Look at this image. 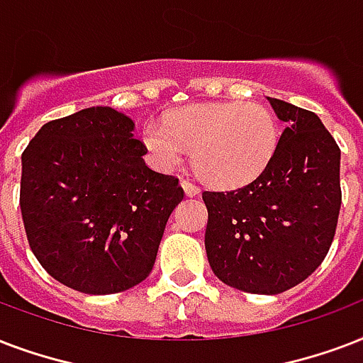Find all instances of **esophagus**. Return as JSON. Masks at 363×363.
Masks as SVG:
<instances>
[{
	"label": "esophagus",
	"instance_id": "obj_1",
	"mask_svg": "<svg viewBox=\"0 0 363 363\" xmlns=\"http://www.w3.org/2000/svg\"><path fill=\"white\" fill-rule=\"evenodd\" d=\"M182 187H184L185 195L187 196H196L199 193H201V191H199V187L191 184V182H187V179H182Z\"/></svg>",
	"mask_w": 363,
	"mask_h": 363
}]
</instances>
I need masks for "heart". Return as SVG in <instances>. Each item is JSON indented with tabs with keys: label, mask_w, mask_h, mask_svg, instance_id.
<instances>
[{
	"label": "heart",
	"mask_w": 363,
	"mask_h": 363,
	"mask_svg": "<svg viewBox=\"0 0 363 363\" xmlns=\"http://www.w3.org/2000/svg\"><path fill=\"white\" fill-rule=\"evenodd\" d=\"M277 117L261 104H191L168 123L150 121L142 130L145 157L159 172H172L193 150V168L208 185L235 189L265 172L277 153Z\"/></svg>",
	"instance_id": "obj_1"
}]
</instances>
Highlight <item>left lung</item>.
<instances>
[{
    "label": "left lung",
    "mask_w": 363,
    "mask_h": 363,
    "mask_svg": "<svg viewBox=\"0 0 363 363\" xmlns=\"http://www.w3.org/2000/svg\"><path fill=\"white\" fill-rule=\"evenodd\" d=\"M284 130L259 178L240 189L204 191L208 263L221 282L274 296L308 278L335 237L341 150L316 113L269 98Z\"/></svg>",
    "instance_id": "obj_1"
}]
</instances>
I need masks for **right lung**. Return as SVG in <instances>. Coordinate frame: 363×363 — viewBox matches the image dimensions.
<instances>
[{"label":"right lung","instance_id":"add662e5","mask_svg":"<svg viewBox=\"0 0 363 363\" xmlns=\"http://www.w3.org/2000/svg\"><path fill=\"white\" fill-rule=\"evenodd\" d=\"M136 123L108 106L39 128L22 153L21 210L33 255L50 277L91 296L150 277L178 179L151 170Z\"/></svg>","mask_w":363,"mask_h":363}]
</instances>
